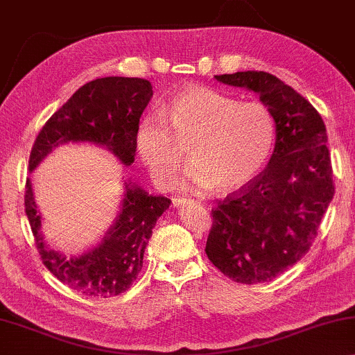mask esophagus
Here are the masks:
<instances>
[{"mask_svg":"<svg viewBox=\"0 0 355 355\" xmlns=\"http://www.w3.org/2000/svg\"><path fill=\"white\" fill-rule=\"evenodd\" d=\"M193 199H189V198H173L172 199V204H173V207L175 208H182V207H184V205H188V204H193Z\"/></svg>","mask_w":355,"mask_h":355,"instance_id":"obj_1","label":"esophagus"}]
</instances>
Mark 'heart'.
Returning <instances> with one entry per match:
<instances>
[{"label": "heart", "instance_id": "b5f03b06", "mask_svg": "<svg viewBox=\"0 0 355 355\" xmlns=\"http://www.w3.org/2000/svg\"><path fill=\"white\" fill-rule=\"evenodd\" d=\"M273 114L256 101L239 103L216 89L188 87L139 123L136 144L145 167L159 187L177 182L183 162L180 145H189L194 162L191 187L235 191L254 178L275 142Z\"/></svg>", "mask_w": 355, "mask_h": 355}]
</instances>
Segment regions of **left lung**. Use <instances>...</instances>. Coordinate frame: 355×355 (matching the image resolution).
Returning a JSON list of instances; mask_svg holds the SVG:
<instances>
[{
	"label": "left lung",
	"instance_id": "8db88e82",
	"mask_svg": "<svg viewBox=\"0 0 355 355\" xmlns=\"http://www.w3.org/2000/svg\"><path fill=\"white\" fill-rule=\"evenodd\" d=\"M215 78L257 93L273 114L277 139L266 171L211 210L205 252L230 279L266 283L306 254L334 199L327 131L319 112L268 72Z\"/></svg>",
	"mask_w": 355,
	"mask_h": 355
}]
</instances>
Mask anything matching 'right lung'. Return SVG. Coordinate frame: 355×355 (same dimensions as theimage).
<instances>
[{"label":"right lung","instance_id":"obj_1","mask_svg":"<svg viewBox=\"0 0 355 355\" xmlns=\"http://www.w3.org/2000/svg\"><path fill=\"white\" fill-rule=\"evenodd\" d=\"M153 88L145 78L103 77L85 83L56 110L37 134L30 155V172L63 144L88 142L114 153L121 164L131 166L136 156L139 120L148 105ZM171 199L151 196L131 180L115 223L96 248L66 257L49 248L41 232V213L31 180L25 187V211L44 266L61 283L92 299H109L129 289L144 263V252L153 227Z\"/></svg>","mask_w":355,"mask_h":355}]
</instances>
